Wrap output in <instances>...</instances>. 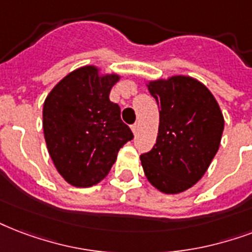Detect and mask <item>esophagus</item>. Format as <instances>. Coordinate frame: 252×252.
Masks as SVG:
<instances>
[{"instance_id":"esophagus-1","label":"esophagus","mask_w":252,"mask_h":252,"mask_svg":"<svg viewBox=\"0 0 252 252\" xmlns=\"http://www.w3.org/2000/svg\"><path fill=\"white\" fill-rule=\"evenodd\" d=\"M130 128H132V132H133L134 134L139 132V124H137V123H136V124H133V126H130Z\"/></svg>"}]
</instances>
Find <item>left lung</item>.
<instances>
[{"instance_id": "8db88e82", "label": "left lung", "mask_w": 252, "mask_h": 252, "mask_svg": "<svg viewBox=\"0 0 252 252\" xmlns=\"http://www.w3.org/2000/svg\"><path fill=\"white\" fill-rule=\"evenodd\" d=\"M147 87L160 108V124L155 147L140 160L157 190L178 194L210 166L222 139L223 115L210 90L191 76L149 80Z\"/></svg>"}]
</instances>
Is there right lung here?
<instances>
[{"mask_svg": "<svg viewBox=\"0 0 252 252\" xmlns=\"http://www.w3.org/2000/svg\"><path fill=\"white\" fill-rule=\"evenodd\" d=\"M120 75L101 74L88 64L71 71L43 103V133L58 173L75 188H90L107 177L133 133L120 118L109 92Z\"/></svg>", "mask_w": 252, "mask_h": 252, "instance_id": "right-lung-1", "label": "right lung"}]
</instances>
